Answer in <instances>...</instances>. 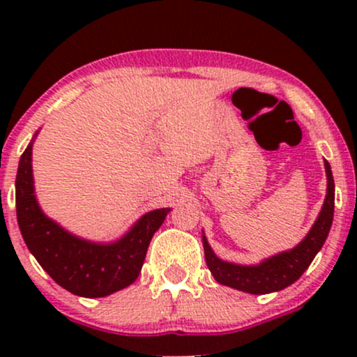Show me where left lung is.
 Wrapping results in <instances>:
<instances>
[{"instance_id":"obj_1","label":"left lung","mask_w":357,"mask_h":357,"mask_svg":"<svg viewBox=\"0 0 357 357\" xmlns=\"http://www.w3.org/2000/svg\"><path fill=\"white\" fill-rule=\"evenodd\" d=\"M324 166H326L327 174L326 202L322 204V210L319 213L314 227L296 248L282 252L275 257L267 258L261 264L248 267V265L228 264V261L220 260L208 245L206 236L203 235L206 265L218 284L228 285L231 289L241 290V292L261 296V294L278 292L298 280V277L309 268L319 250L322 248L334 218V178L329 162L324 161Z\"/></svg>"}]
</instances>
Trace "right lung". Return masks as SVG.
<instances>
[{
	"label": "right lung",
	"instance_id": "1",
	"mask_svg": "<svg viewBox=\"0 0 357 357\" xmlns=\"http://www.w3.org/2000/svg\"><path fill=\"white\" fill-rule=\"evenodd\" d=\"M31 146L22 154L16 174V218L24 243L42 268L60 287L80 297H105L139 277L151 238L169 208L146 213L114 243L77 238L45 216L35 198Z\"/></svg>",
	"mask_w": 357,
	"mask_h": 357
}]
</instances>
